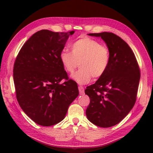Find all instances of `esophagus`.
<instances>
[{"instance_id":"1","label":"esophagus","mask_w":153,"mask_h":153,"mask_svg":"<svg viewBox=\"0 0 153 153\" xmlns=\"http://www.w3.org/2000/svg\"><path fill=\"white\" fill-rule=\"evenodd\" d=\"M79 91L80 95H83V94L84 93V88H83V87L81 86V85H79Z\"/></svg>"}]
</instances>
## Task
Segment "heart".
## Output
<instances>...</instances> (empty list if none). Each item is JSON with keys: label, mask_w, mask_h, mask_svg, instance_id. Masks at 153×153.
Here are the masks:
<instances>
[{"label": "heart", "mask_w": 153, "mask_h": 153, "mask_svg": "<svg viewBox=\"0 0 153 153\" xmlns=\"http://www.w3.org/2000/svg\"><path fill=\"white\" fill-rule=\"evenodd\" d=\"M72 52L63 49L59 58L65 70L73 74V79L79 84L89 83L92 77L97 79L105 74L110 63V51L105 45L89 37H83L72 45Z\"/></svg>", "instance_id": "b5f03b06"}]
</instances>
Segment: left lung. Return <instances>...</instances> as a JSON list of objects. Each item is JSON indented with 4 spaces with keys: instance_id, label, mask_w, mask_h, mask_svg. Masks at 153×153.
Masks as SVG:
<instances>
[{
    "instance_id": "1",
    "label": "left lung",
    "mask_w": 153,
    "mask_h": 153,
    "mask_svg": "<svg viewBox=\"0 0 153 153\" xmlns=\"http://www.w3.org/2000/svg\"><path fill=\"white\" fill-rule=\"evenodd\" d=\"M88 35L105 42L110 63L105 74L85 90L91 100L85 114L94 125L110 127L120 123L134 105L140 69L132 50L118 35L108 32Z\"/></svg>"
}]
</instances>
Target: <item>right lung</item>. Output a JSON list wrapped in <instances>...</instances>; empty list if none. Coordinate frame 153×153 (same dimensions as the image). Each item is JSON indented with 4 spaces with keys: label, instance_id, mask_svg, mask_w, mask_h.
Here are the masks:
<instances>
[{
    "label": "right lung",
    "instance_id": "add662e5",
    "mask_svg": "<svg viewBox=\"0 0 153 153\" xmlns=\"http://www.w3.org/2000/svg\"><path fill=\"white\" fill-rule=\"evenodd\" d=\"M74 33L37 31L23 45L14 62L16 100L25 114L42 126L63 120L79 95L78 85L69 79L59 58Z\"/></svg>",
    "mask_w": 153,
    "mask_h": 153
}]
</instances>
